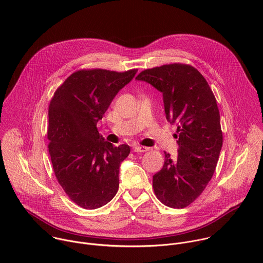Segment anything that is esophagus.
I'll list each match as a JSON object with an SVG mask.
<instances>
[{
  "mask_svg": "<svg viewBox=\"0 0 263 263\" xmlns=\"http://www.w3.org/2000/svg\"><path fill=\"white\" fill-rule=\"evenodd\" d=\"M133 152H137V153H143V152H146L148 151V147L146 146H141V145H134L132 147Z\"/></svg>",
  "mask_w": 263,
  "mask_h": 263,
  "instance_id": "1",
  "label": "esophagus"
}]
</instances>
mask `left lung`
I'll use <instances>...</instances> for the list:
<instances>
[{
	"label": "left lung",
	"mask_w": 263,
	"mask_h": 263,
	"mask_svg": "<svg viewBox=\"0 0 263 263\" xmlns=\"http://www.w3.org/2000/svg\"><path fill=\"white\" fill-rule=\"evenodd\" d=\"M136 80L162 92L166 120L177 127L178 157L172 159L164 152L163 167L153 176L155 195L167 207H187L211 180L222 145L215 97L202 73L190 64L147 68Z\"/></svg>",
	"instance_id": "8db88e82"
}]
</instances>
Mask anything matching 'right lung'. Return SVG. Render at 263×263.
<instances>
[{"mask_svg":"<svg viewBox=\"0 0 263 263\" xmlns=\"http://www.w3.org/2000/svg\"><path fill=\"white\" fill-rule=\"evenodd\" d=\"M137 69H80L57 88L49 106V153L58 183L84 209L106 205L117 195L121 163L130 146L104 141L97 124Z\"/></svg>","mask_w":263,"mask_h":263,"instance_id":"add662e5","label":"right lung"}]
</instances>
